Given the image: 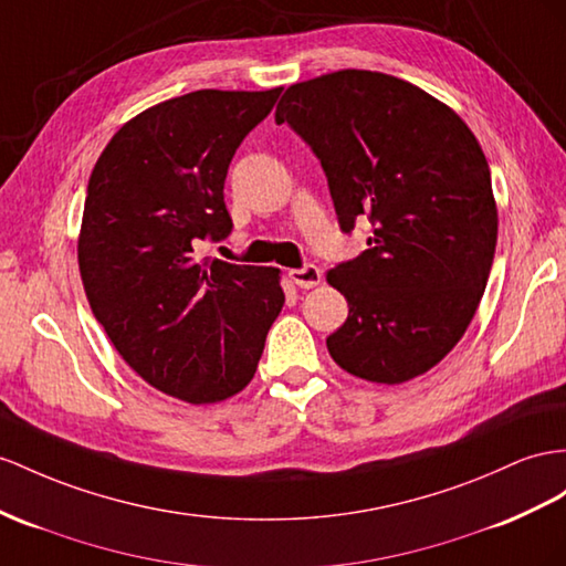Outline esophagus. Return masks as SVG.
I'll return each mask as SVG.
<instances>
[{
    "label": "esophagus",
    "instance_id": "obj_1",
    "mask_svg": "<svg viewBox=\"0 0 566 566\" xmlns=\"http://www.w3.org/2000/svg\"><path fill=\"white\" fill-rule=\"evenodd\" d=\"M289 277H292V282L301 289H313L323 282V270L317 265H303L289 272Z\"/></svg>",
    "mask_w": 566,
    "mask_h": 566
}]
</instances>
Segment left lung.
I'll return each mask as SVG.
<instances>
[{
    "mask_svg": "<svg viewBox=\"0 0 566 566\" xmlns=\"http://www.w3.org/2000/svg\"><path fill=\"white\" fill-rule=\"evenodd\" d=\"M274 122L311 145L344 234L368 249L327 272L349 303L327 352L346 373L399 385L454 349L483 298L497 243L488 159L454 109L380 71L289 85Z\"/></svg>",
    "mask_w": 566,
    "mask_h": 566,
    "instance_id": "left-lung-1",
    "label": "left lung"
}]
</instances>
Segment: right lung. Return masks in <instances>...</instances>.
Here are the masks:
<instances>
[{"mask_svg": "<svg viewBox=\"0 0 566 566\" xmlns=\"http://www.w3.org/2000/svg\"><path fill=\"white\" fill-rule=\"evenodd\" d=\"M282 88L196 91L126 122L88 181L78 237L85 296L114 349L159 392L234 397L284 306L277 268L198 260L231 231L224 179Z\"/></svg>", "mask_w": 566, "mask_h": 566, "instance_id": "1", "label": "right lung"}]
</instances>
